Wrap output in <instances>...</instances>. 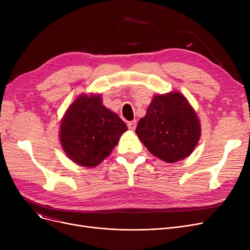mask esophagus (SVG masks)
I'll list each match as a JSON object with an SVG mask.
<instances>
[{
    "instance_id": "1",
    "label": "esophagus",
    "mask_w": 250,
    "mask_h": 250,
    "mask_svg": "<svg viewBox=\"0 0 250 250\" xmlns=\"http://www.w3.org/2000/svg\"><path fill=\"white\" fill-rule=\"evenodd\" d=\"M136 126H137V122H136V121H133V122H128V123H127V127H128L129 129L134 130V129L136 128Z\"/></svg>"
}]
</instances>
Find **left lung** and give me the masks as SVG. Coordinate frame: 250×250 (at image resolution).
I'll return each mask as SVG.
<instances>
[{"instance_id":"obj_1","label":"left lung","mask_w":250,"mask_h":250,"mask_svg":"<svg viewBox=\"0 0 250 250\" xmlns=\"http://www.w3.org/2000/svg\"><path fill=\"white\" fill-rule=\"evenodd\" d=\"M136 133L151 154L167 163L189 156L201 138L199 117L177 91L156 95Z\"/></svg>"}]
</instances>
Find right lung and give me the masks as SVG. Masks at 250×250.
<instances>
[{
    "mask_svg": "<svg viewBox=\"0 0 250 250\" xmlns=\"http://www.w3.org/2000/svg\"><path fill=\"white\" fill-rule=\"evenodd\" d=\"M126 129L121 117L102 104L100 94H82L62 117L60 141L73 162L94 167L109 156Z\"/></svg>",
    "mask_w": 250,
    "mask_h": 250,
    "instance_id": "1",
    "label": "right lung"
}]
</instances>
